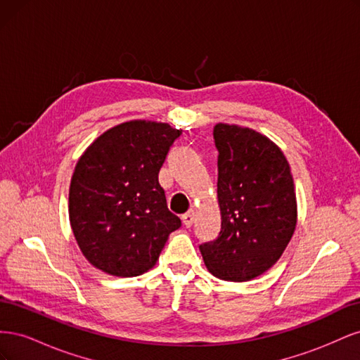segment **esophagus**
<instances>
[{
	"label": "esophagus",
	"instance_id": "obj_1",
	"mask_svg": "<svg viewBox=\"0 0 360 360\" xmlns=\"http://www.w3.org/2000/svg\"><path fill=\"white\" fill-rule=\"evenodd\" d=\"M181 221H183V225L186 226V228L192 226V224H193V212L189 210L188 213H184V214L181 216Z\"/></svg>",
	"mask_w": 360,
	"mask_h": 360
}]
</instances>
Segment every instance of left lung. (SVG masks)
<instances>
[{"label": "left lung", "mask_w": 360, "mask_h": 360, "mask_svg": "<svg viewBox=\"0 0 360 360\" xmlns=\"http://www.w3.org/2000/svg\"><path fill=\"white\" fill-rule=\"evenodd\" d=\"M221 231L200 245L205 267L233 282L263 275L281 258L297 224V201L281 148L254 129L217 123Z\"/></svg>", "instance_id": "1"}]
</instances>
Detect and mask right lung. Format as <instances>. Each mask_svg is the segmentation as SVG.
Here are the masks:
<instances>
[{
    "mask_svg": "<svg viewBox=\"0 0 360 360\" xmlns=\"http://www.w3.org/2000/svg\"><path fill=\"white\" fill-rule=\"evenodd\" d=\"M181 130L132 120L106 130L76 163L69 217L84 257L105 274L132 278L156 264L181 221L158 176Z\"/></svg>",
    "mask_w": 360,
    "mask_h": 360,
    "instance_id": "right-lung-1",
    "label": "right lung"
}]
</instances>
